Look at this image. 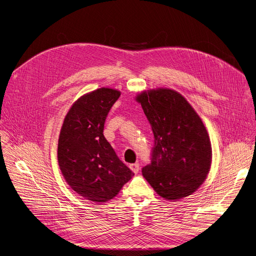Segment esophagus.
I'll list each match as a JSON object with an SVG mask.
<instances>
[{
    "label": "esophagus",
    "instance_id": "34e87169",
    "mask_svg": "<svg viewBox=\"0 0 256 256\" xmlns=\"http://www.w3.org/2000/svg\"><path fill=\"white\" fill-rule=\"evenodd\" d=\"M130 168L134 172V174H138V170H140V166H138V164H132L130 166Z\"/></svg>",
    "mask_w": 256,
    "mask_h": 256
}]
</instances>
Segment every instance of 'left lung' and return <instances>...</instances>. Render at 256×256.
Returning a JSON list of instances; mask_svg holds the SVG:
<instances>
[{"instance_id": "left-lung-1", "label": "left lung", "mask_w": 256, "mask_h": 256, "mask_svg": "<svg viewBox=\"0 0 256 256\" xmlns=\"http://www.w3.org/2000/svg\"><path fill=\"white\" fill-rule=\"evenodd\" d=\"M141 103L154 134L151 164L143 176L166 200L194 193L212 166V144L199 115L180 92L170 88L144 90Z\"/></svg>"}]
</instances>
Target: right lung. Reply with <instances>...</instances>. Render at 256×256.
<instances>
[{"label": "right lung", "mask_w": 256, "mask_h": 256, "mask_svg": "<svg viewBox=\"0 0 256 256\" xmlns=\"http://www.w3.org/2000/svg\"><path fill=\"white\" fill-rule=\"evenodd\" d=\"M120 92L109 88L78 99L66 114L58 140V164L70 188L86 200L107 202L134 172L118 157L103 130Z\"/></svg>", "instance_id": "1"}]
</instances>
